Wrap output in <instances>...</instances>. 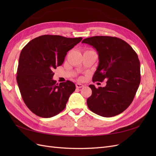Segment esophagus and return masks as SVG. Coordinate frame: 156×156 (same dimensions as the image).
Wrapping results in <instances>:
<instances>
[{
  "instance_id": "obj_1",
  "label": "esophagus",
  "mask_w": 156,
  "mask_h": 156,
  "mask_svg": "<svg viewBox=\"0 0 156 156\" xmlns=\"http://www.w3.org/2000/svg\"><path fill=\"white\" fill-rule=\"evenodd\" d=\"M75 86H76V88H83L84 87L83 84H81V83H76V84H75Z\"/></svg>"
}]
</instances>
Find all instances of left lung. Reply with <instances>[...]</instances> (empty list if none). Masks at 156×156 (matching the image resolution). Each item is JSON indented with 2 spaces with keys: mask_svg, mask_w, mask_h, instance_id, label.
I'll use <instances>...</instances> for the list:
<instances>
[{
  "mask_svg": "<svg viewBox=\"0 0 156 156\" xmlns=\"http://www.w3.org/2000/svg\"><path fill=\"white\" fill-rule=\"evenodd\" d=\"M82 43L92 45L98 53L99 65L92 81L107 79L105 87L89 85L92 91L87 101L89 109L103 117L120 114L133 101L140 82L137 54L127 42L116 37L93 36Z\"/></svg>",
  "mask_w": 156,
  "mask_h": 156,
  "instance_id": "obj_1",
  "label": "left lung"
}]
</instances>
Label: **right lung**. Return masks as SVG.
Segmentation results:
<instances>
[{
  "label": "right lung",
  "instance_id": "right-lung-1",
  "mask_svg": "<svg viewBox=\"0 0 156 156\" xmlns=\"http://www.w3.org/2000/svg\"><path fill=\"white\" fill-rule=\"evenodd\" d=\"M82 39L43 35L30 41L22 49L17 83L25 105L36 115L51 118L65 108L75 85L69 81L56 83L53 70L62 64L67 52Z\"/></svg>",
  "mask_w": 156,
  "mask_h": 156
}]
</instances>
